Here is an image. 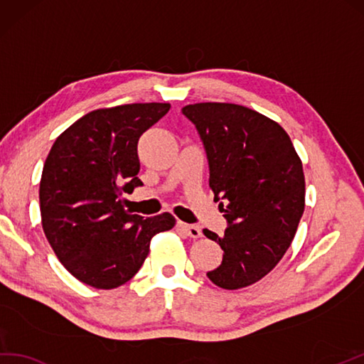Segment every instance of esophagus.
Here are the masks:
<instances>
[{"label":"esophagus","mask_w":364,"mask_h":364,"mask_svg":"<svg viewBox=\"0 0 364 364\" xmlns=\"http://www.w3.org/2000/svg\"><path fill=\"white\" fill-rule=\"evenodd\" d=\"M179 225V229L185 233V235H188L191 238H199L203 237V230L198 225H193V224H187V223H177Z\"/></svg>","instance_id":"1"}]
</instances>
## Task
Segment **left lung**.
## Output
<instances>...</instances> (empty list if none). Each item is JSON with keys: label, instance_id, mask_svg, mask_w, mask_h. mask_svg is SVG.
I'll use <instances>...</instances> for the list:
<instances>
[{"label": "left lung", "instance_id": "1", "mask_svg": "<svg viewBox=\"0 0 364 364\" xmlns=\"http://www.w3.org/2000/svg\"><path fill=\"white\" fill-rule=\"evenodd\" d=\"M182 114L203 140L210 188L228 221L223 237L204 229L224 250L207 277L224 289L249 287L272 271L296 235L305 208L302 161L284 127L255 110L199 102Z\"/></svg>", "mask_w": 364, "mask_h": 364}]
</instances>
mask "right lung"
<instances>
[{
    "mask_svg": "<svg viewBox=\"0 0 364 364\" xmlns=\"http://www.w3.org/2000/svg\"><path fill=\"white\" fill-rule=\"evenodd\" d=\"M168 102L124 104L79 118L55 139L40 181L43 232L65 269L85 285L112 289L131 280L151 238L174 228L171 213L144 220L124 210L136 177V144L165 117Z\"/></svg>",
    "mask_w": 364,
    "mask_h": 364,
    "instance_id": "add662e5",
    "label": "right lung"
}]
</instances>
